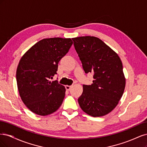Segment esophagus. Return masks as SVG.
<instances>
[{
	"instance_id": "34e87169",
	"label": "esophagus",
	"mask_w": 147,
	"mask_h": 147,
	"mask_svg": "<svg viewBox=\"0 0 147 147\" xmlns=\"http://www.w3.org/2000/svg\"><path fill=\"white\" fill-rule=\"evenodd\" d=\"M70 88H71V86H69V85H66L65 86V89L67 91H69L70 90Z\"/></svg>"
}]
</instances>
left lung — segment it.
Instances as JSON below:
<instances>
[{
    "label": "left lung",
    "instance_id": "obj_1",
    "mask_svg": "<svg viewBox=\"0 0 147 147\" xmlns=\"http://www.w3.org/2000/svg\"><path fill=\"white\" fill-rule=\"evenodd\" d=\"M72 40L84 71L92 73L94 78L91 85H83L78 104L90 116H104L117 105L125 88L122 62L99 38L84 36Z\"/></svg>",
    "mask_w": 147,
    "mask_h": 147
}]
</instances>
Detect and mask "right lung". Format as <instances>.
Segmentation results:
<instances>
[{
  "mask_svg": "<svg viewBox=\"0 0 147 147\" xmlns=\"http://www.w3.org/2000/svg\"><path fill=\"white\" fill-rule=\"evenodd\" d=\"M72 44L71 38H44L21 58L16 70L17 86L22 100L31 112L46 116L60 107L65 88L57 80H50L57 74L59 61Z\"/></svg>",
  "mask_w": 147,
  "mask_h": 147,
  "instance_id": "obj_1",
  "label": "right lung"
}]
</instances>
